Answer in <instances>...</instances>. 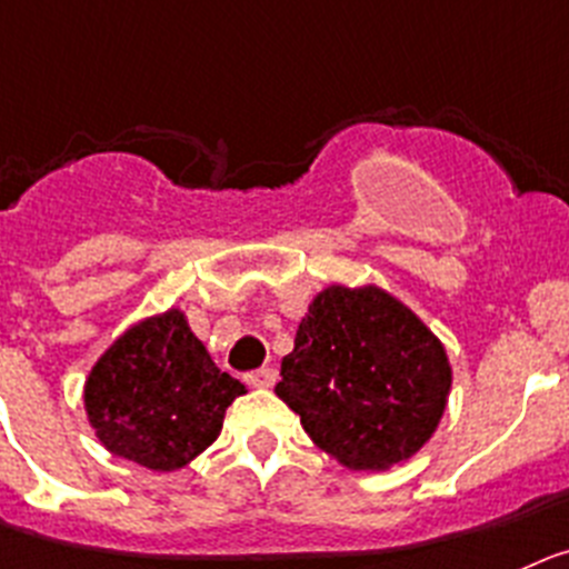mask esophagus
Instances as JSON below:
<instances>
[{
  "instance_id": "obj_1",
  "label": "esophagus",
  "mask_w": 569,
  "mask_h": 569,
  "mask_svg": "<svg viewBox=\"0 0 569 569\" xmlns=\"http://www.w3.org/2000/svg\"><path fill=\"white\" fill-rule=\"evenodd\" d=\"M278 381V370L274 368H258L252 373H247L249 387H272Z\"/></svg>"
}]
</instances>
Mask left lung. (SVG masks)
Segmentation results:
<instances>
[{
	"label": "left lung",
	"mask_w": 569,
	"mask_h": 569,
	"mask_svg": "<svg viewBox=\"0 0 569 569\" xmlns=\"http://www.w3.org/2000/svg\"><path fill=\"white\" fill-rule=\"evenodd\" d=\"M452 387L440 339L379 286H328L300 320L274 387L322 452L381 471L432 438Z\"/></svg>",
	"instance_id": "8db88e82"
}]
</instances>
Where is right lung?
Returning <instances> with one entry per match:
<instances>
[{"mask_svg": "<svg viewBox=\"0 0 569 569\" xmlns=\"http://www.w3.org/2000/svg\"><path fill=\"white\" fill-rule=\"evenodd\" d=\"M243 385L216 368L179 309L131 326L83 387L89 423L117 458L177 471L219 438Z\"/></svg>", "mask_w": 569, "mask_h": 569, "instance_id": "add662e5", "label": "right lung"}]
</instances>
